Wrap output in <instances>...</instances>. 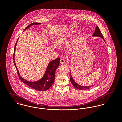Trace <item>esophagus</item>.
I'll return each mask as SVG.
<instances>
[{"mask_svg": "<svg viewBox=\"0 0 122 122\" xmlns=\"http://www.w3.org/2000/svg\"><path fill=\"white\" fill-rule=\"evenodd\" d=\"M65 62V60L63 58H61L60 60V63L61 64H63Z\"/></svg>", "mask_w": 122, "mask_h": 122, "instance_id": "1", "label": "esophagus"}]
</instances>
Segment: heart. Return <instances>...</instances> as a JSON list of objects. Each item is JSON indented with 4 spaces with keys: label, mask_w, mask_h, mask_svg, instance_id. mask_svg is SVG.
I'll return each mask as SVG.
<instances>
[{
    "label": "heart",
    "mask_w": 122,
    "mask_h": 122,
    "mask_svg": "<svg viewBox=\"0 0 122 122\" xmlns=\"http://www.w3.org/2000/svg\"><path fill=\"white\" fill-rule=\"evenodd\" d=\"M61 42V40H59L58 41V43H60Z\"/></svg>",
    "instance_id": "1"
}]
</instances>
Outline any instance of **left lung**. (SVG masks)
Wrapping results in <instances>:
<instances>
[{
    "instance_id": "obj_1",
    "label": "left lung",
    "mask_w": 122,
    "mask_h": 122,
    "mask_svg": "<svg viewBox=\"0 0 122 122\" xmlns=\"http://www.w3.org/2000/svg\"><path fill=\"white\" fill-rule=\"evenodd\" d=\"M92 36H99V37H102L104 40L103 36L99 28L97 26L96 27L95 32L93 34ZM70 81H71V83H72V84L73 85V86L75 87L78 90H86V89H89V88L92 87V86H80V85L77 84L76 83V82L75 81H74L71 74H70Z\"/></svg>"
}]
</instances>
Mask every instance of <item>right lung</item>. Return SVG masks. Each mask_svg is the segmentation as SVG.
<instances>
[{"label": "right lung", "instance_id": "add662e5", "mask_svg": "<svg viewBox=\"0 0 122 122\" xmlns=\"http://www.w3.org/2000/svg\"><path fill=\"white\" fill-rule=\"evenodd\" d=\"M40 23L34 22L32 23L28 26L26 28H25L24 30H25L27 29L30 27L31 26L33 25H38L40 24ZM17 40L15 43V48H14V52L13 55L14 59V63L15 66V68L17 71L18 75V76L20 80V81L23 82L24 84H26L27 86L31 87L32 88L35 89V90L37 91H45L48 89H49L50 87L52 86L54 79H55V70L58 67L60 64V58H58L55 60H54L49 63L47 69L46 71V72L43 76V77L38 81L36 82H29L25 79L22 78L20 75L19 70L16 66V64L15 61V50L16 48V46L17 43Z\"/></svg>", "mask_w": 122, "mask_h": 122}]
</instances>
